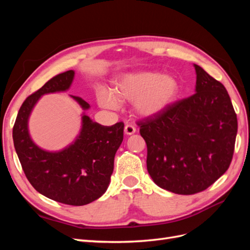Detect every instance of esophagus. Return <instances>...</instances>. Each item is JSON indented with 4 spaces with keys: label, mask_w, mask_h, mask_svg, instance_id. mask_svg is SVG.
Here are the masks:
<instances>
[{
    "label": "esophagus",
    "mask_w": 250,
    "mask_h": 250,
    "mask_svg": "<svg viewBox=\"0 0 250 250\" xmlns=\"http://www.w3.org/2000/svg\"><path fill=\"white\" fill-rule=\"evenodd\" d=\"M124 132L127 134V135H131L135 132V127L131 124H127L124 128Z\"/></svg>",
    "instance_id": "obj_1"
}]
</instances>
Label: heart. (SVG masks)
I'll use <instances>...</instances> for the list:
<instances>
[{"label":"heart","mask_w":250,"mask_h":250,"mask_svg":"<svg viewBox=\"0 0 250 250\" xmlns=\"http://www.w3.org/2000/svg\"><path fill=\"white\" fill-rule=\"evenodd\" d=\"M179 93L178 81L169 75L141 71L126 74L115 84L112 93L100 90L98 101L107 108H115L119 101H132L141 117H153L167 109Z\"/></svg>","instance_id":"1"}]
</instances>
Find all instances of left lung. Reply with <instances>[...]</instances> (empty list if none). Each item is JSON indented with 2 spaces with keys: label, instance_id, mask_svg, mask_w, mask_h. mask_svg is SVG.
Wrapping results in <instances>:
<instances>
[{
  "label": "left lung",
  "instance_id": "1",
  "mask_svg": "<svg viewBox=\"0 0 250 250\" xmlns=\"http://www.w3.org/2000/svg\"><path fill=\"white\" fill-rule=\"evenodd\" d=\"M195 65L196 93L137 123L154 183L180 195L202 192L229 169L238 120L221 82Z\"/></svg>",
  "mask_w": 250,
  "mask_h": 250
}]
</instances>
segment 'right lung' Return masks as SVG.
Instances as JSON below:
<instances>
[{"mask_svg":"<svg viewBox=\"0 0 250 250\" xmlns=\"http://www.w3.org/2000/svg\"><path fill=\"white\" fill-rule=\"evenodd\" d=\"M74 71L60 73L27 97L13 125L12 138L29 183L46 197L69 206H84L98 199L108 187L113 160L123 141L124 123L103 126L82 117V129L73 145L59 152L37 147L28 133V118L40 97L70 87ZM83 109L89 104L72 96Z\"/></svg>","mask_w":250,"mask_h":250,"instance_id":"add662e5","label":"right lung"}]
</instances>
